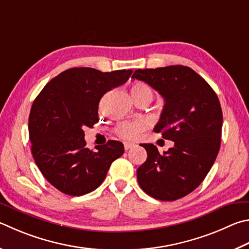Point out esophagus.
<instances>
[{
  "label": "esophagus",
  "instance_id": "34e87169",
  "mask_svg": "<svg viewBox=\"0 0 249 249\" xmlns=\"http://www.w3.org/2000/svg\"><path fill=\"white\" fill-rule=\"evenodd\" d=\"M135 147L134 142H124V148L125 150H128V149H132Z\"/></svg>",
  "mask_w": 249,
  "mask_h": 249
}]
</instances>
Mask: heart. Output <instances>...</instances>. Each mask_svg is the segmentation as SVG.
Listing matches in <instances>:
<instances>
[{
  "instance_id": "obj_1",
  "label": "heart",
  "mask_w": 249,
  "mask_h": 249,
  "mask_svg": "<svg viewBox=\"0 0 249 249\" xmlns=\"http://www.w3.org/2000/svg\"><path fill=\"white\" fill-rule=\"evenodd\" d=\"M130 94L136 102L148 101L150 102L153 98V89L150 85L143 81H136L130 86ZM147 128V122L139 119L135 121L122 122L116 127V133L119 136L126 140L136 139L140 133Z\"/></svg>"
}]
</instances>
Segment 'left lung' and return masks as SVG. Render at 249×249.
<instances>
[{"label": "left lung", "mask_w": 249, "mask_h": 249, "mask_svg": "<svg viewBox=\"0 0 249 249\" xmlns=\"http://www.w3.org/2000/svg\"><path fill=\"white\" fill-rule=\"evenodd\" d=\"M132 78L163 97L153 130L174 142L162 155L155 144H140L147 160L137 170L138 184L156 199H179L199 186L218 156L223 122L218 96L200 75L183 65L136 70Z\"/></svg>", "instance_id": "left-lung-1"}]
</instances>
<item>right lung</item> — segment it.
Returning <instances> with one entry per match:
<instances>
[{"label": "right lung", "mask_w": 249, "mask_h": 249, "mask_svg": "<svg viewBox=\"0 0 249 249\" xmlns=\"http://www.w3.org/2000/svg\"><path fill=\"white\" fill-rule=\"evenodd\" d=\"M132 73L74 67L50 80L35 99L28 123L31 152L42 175L60 192L81 196L94 191L124 153V144L116 140L90 150L84 129L98 123L103 94L126 83Z\"/></svg>", "instance_id": "obj_1"}]
</instances>
